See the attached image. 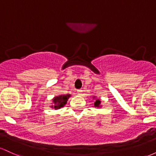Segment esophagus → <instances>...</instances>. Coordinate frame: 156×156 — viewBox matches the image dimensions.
<instances>
[{"label":"esophagus","instance_id":"obj_1","mask_svg":"<svg viewBox=\"0 0 156 156\" xmlns=\"http://www.w3.org/2000/svg\"><path fill=\"white\" fill-rule=\"evenodd\" d=\"M82 92H82V90H80H80L77 91V93H78V94H79V95L82 94Z\"/></svg>","mask_w":156,"mask_h":156}]
</instances>
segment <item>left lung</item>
Instances as JSON below:
<instances>
[{
  "mask_svg": "<svg viewBox=\"0 0 156 156\" xmlns=\"http://www.w3.org/2000/svg\"><path fill=\"white\" fill-rule=\"evenodd\" d=\"M93 99L95 100L94 101V106L95 107V108H101L102 107V105H101V101L100 99H97L95 96H93Z\"/></svg>",
  "mask_w": 156,
  "mask_h": 156,
  "instance_id": "left-lung-1",
  "label": "left lung"
}]
</instances>
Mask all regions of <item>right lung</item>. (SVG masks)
<instances>
[{
    "instance_id": "add662e5",
    "label": "right lung",
    "mask_w": 156,
    "mask_h": 156,
    "mask_svg": "<svg viewBox=\"0 0 156 156\" xmlns=\"http://www.w3.org/2000/svg\"><path fill=\"white\" fill-rule=\"evenodd\" d=\"M71 94H61V95L54 97L53 99L52 100V103L53 105H51V108H54L55 110L57 109H59L62 107H64L66 105V103H67L68 99L69 98H70Z\"/></svg>"
}]
</instances>
